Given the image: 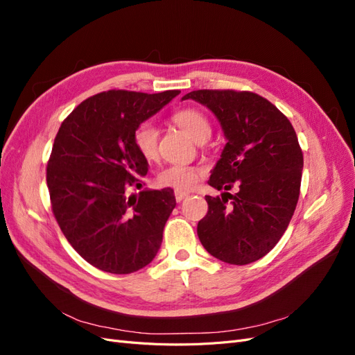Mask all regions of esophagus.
<instances>
[{
	"mask_svg": "<svg viewBox=\"0 0 355 355\" xmlns=\"http://www.w3.org/2000/svg\"><path fill=\"white\" fill-rule=\"evenodd\" d=\"M187 197H188V192H184V191H175V198H176V201H178V202L184 201Z\"/></svg>",
	"mask_w": 355,
	"mask_h": 355,
	"instance_id": "34e87169",
	"label": "esophagus"
}]
</instances>
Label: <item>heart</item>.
<instances>
[{"mask_svg":"<svg viewBox=\"0 0 355 355\" xmlns=\"http://www.w3.org/2000/svg\"><path fill=\"white\" fill-rule=\"evenodd\" d=\"M173 123L180 127L192 141L198 144L206 142L211 135V125L207 116L196 108L179 110L171 116ZM133 144L146 161H153L158 151V130L154 123L144 121L133 132ZM200 176V170L191 166L173 164L163 168L157 176L161 187H168L176 191H189L194 188Z\"/></svg>","mask_w":355,"mask_h":355,"instance_id":"obj_1","label":"heart"}]
</instances>
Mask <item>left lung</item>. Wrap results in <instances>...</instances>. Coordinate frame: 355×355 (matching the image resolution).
<instances>
[{"mask_svg":"<svg viewBox=\"0 0 355 355\" xmlns=\"http://www.w3.org/2000/svg\"><path fill=\"white\" fill-rule=\"evenodd\" d=\"M185 99L207 106L227 139L209 179L223 192L206 196L209 211L198 222V239L222 262L252 263L274 249L296 209L304 155L295 128L252 92L196 90ZM234 186L239 191L232 196L227 191Z\"/></svg>","mask_w":355,"mask_h":355,"instance_id":"8db88e82","label":"left lung"}]
</instances>
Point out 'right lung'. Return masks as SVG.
Wrapping results in <instances>:
<instances>
[{
  "instance_id": "right-lung-1",
  "label": "right lung",
  "mask_w": 355,
  "mask_h": 355,
  "mask_svg": "<svg viewBox=\"0 0 355 355\" xmlns=\"http://www.w3.org/2000/svg\"><path fill=\"white\" fill-rule=\"evenodd\" d=\"M179 93L94 94L56 135L47 164L53 214L78 254L105 272L139 271L159 250L176 198L170 188L130 194L148 173L133 132Z\"/></svg>"
}]
</instances>
